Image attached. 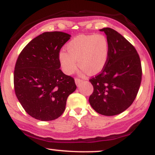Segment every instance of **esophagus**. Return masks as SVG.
I'll return each mask as SVG.
<instances>
[{
	"mask_svg": "<svg viewBox=\"0 0 155 155\" xmlns=\"http://www.w3.org/2000/svg\"><path fill=\"white\" fill-rule=\"evenodd\" d=\"M75 82H76V84L79 85L80 83L82 82V80L80 79H78V78H76V79H75Z\"/></svg>",
	"mask_w": 155,
	"mask_h": 155,
	"instance_id": "esophagus-1",
	"label": "esophagus"
}]
</instances>
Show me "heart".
Here are the masks:
<instances>
[{
  "mask_svg": "<svg viewBox=\"0 0 155 155\" xmlns=\"http://www.w3.org/2000/svg\"><path fill=\"white\" fill-rule=\"evenodd\" d=\"M68 52L62 51L59 60L63 71L74 74L77 63L84 72L95 74L103 70L108 58V42L104 35H79L67 44Z\"/></svg>",
  "mask_w": 155,
  "mask_h": 155,
  "instance_id": "1",
  "label": "heart"
}]
</instances>
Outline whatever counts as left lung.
<instances>
[{
	"mask_svg": "<svg viewBox=\"0 0 155 155\" xmlns=\"http://www.w3.org/2000/svg\"><path fill=\"white\" fill-rule=\"evenodd\" d=\"M100 31L106 35L108 58L100 74L90 79L94 90L89 102L98 114L114 116L125 111L136 99L141 63L135 47L118 32L110 28Z\"/></svg>",
	"mask_w": 155,
	"mask_h": 155,
	"instance_id": "8db88e82",
	"label": "left lung"
}]
</instances>
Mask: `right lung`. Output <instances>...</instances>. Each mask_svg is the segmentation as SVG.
Instances as JSON below:
<instances>
[{
  "instance_id": "right-lung-1",
  "label": "right lung",
  "mask_w": 155,
  "mask_h": 155,
  "mask_svg": "<svg viewBox=\"0 0 155 155\" xmlns=\"http://www.w3.org/2000/svg\"><path fill=\"white\" fill-rule=\"evenodd\" d=\"M70 37L63 32H45L27 44L16 62L15 94L25 111L36 120L58 119L76 90L74 78L60 69V51Z\"/></svg>"
}]
</instances>
